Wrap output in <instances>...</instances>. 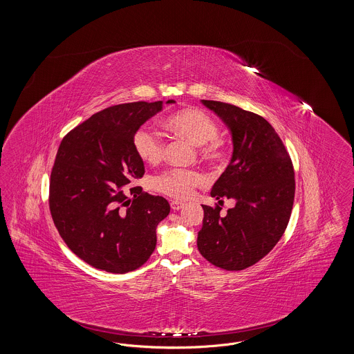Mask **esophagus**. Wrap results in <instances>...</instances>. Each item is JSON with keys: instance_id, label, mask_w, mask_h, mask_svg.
<instances>
[{"instance_id": "obj_1", "label": "esophagus", "mask_w": 354, "mask_h": 354, "mask_svg": "<svg viewBox=\"0 0 354 354\" xmlns=\"http://www.w3.org/2000/svg\"><path fill=\"white\" fill-rule=\"evenodd\" d=\"M169 204H171V208L174 211H179V209H182L185 207V203L178 202V201H172Z\"/></svg>"}]
</instances>
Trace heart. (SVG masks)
<instances>
[{
    "instance_id": "obj_1",
    "label": "heart",
    "mask_w": 354,
    "mask_h": 354,
    "mask_svg": "<svg viewBox=\"0 0 354 354\" xmlns=\"http://www.w3.org/2000/svg\"><path fill=\"white\" fill-rule=\"evenodd\" d=\"M166 129L179 139L196 146L203 162L219 165L227 159V146L219 138L216 122L198 107L182 109L165 120ZM133 146L136 155L149 165L159 163L166 153L163 136L149 126H142L134 133ZM203 183L202 175L192 169H167L153 178L152 187L171 198L185 199L194 188Z\"/></svg>"
}]
</instances>
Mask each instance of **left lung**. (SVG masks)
Listing matches in <instances>:
<instances>
[{"label":"left lung","instance_id":"1","mask_svg":"<svg viewBox=\"0 0 354 354\" xmlns=\"http://www.w3.org/2000/svg\"><path fill=\"white\" fill-rule=\"evenodd\" d=\"M202 103L224 122L234 145L231 162L211 196L236 204L227 215L220 214L219 205H202L198 250L219 268L245 270L268 254L286 231L295 201V171L268 120L230 103Z\"/></svg>","mask_w":354,"mask_h":354}]
</instances>
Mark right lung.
<instances>
[{
  "mask_svg": "<svg viewBox=\"0 0 354 354\" xmlns=\"http://www.w3.org/2000/svg\"><path fill=\"white\" fill-rule=\"evenodd\" d=\"M162 109V101L107 107L59 145L50 175L51 218L68 248L97 270L131 272L156 247V227L167 218L169 202L127 187L145 175L134 133Z\"/></svg>",
  "mask_w": 354,
  "mask_h": 354,
  "instance_id": "add662e5",
  "label": "right lung"
}]
</instances>
